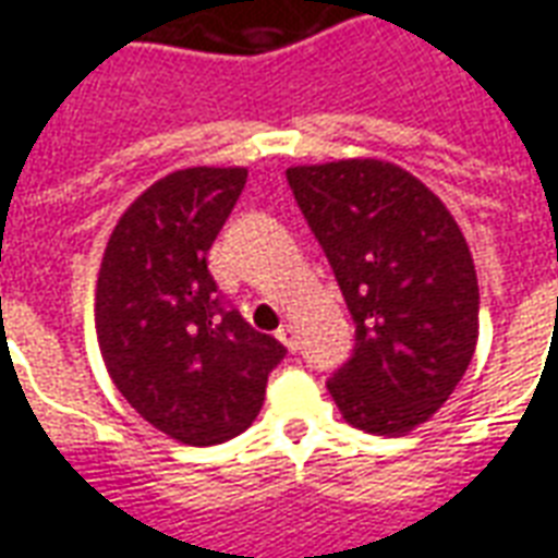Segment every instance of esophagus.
Here are the masks:
<instances>
[{
	"instance_id": "1",
	"label": "esophagus",
	"mask_w": 558,
	"mask_h": 558,
	"mask_svg": "<svg viewBox=\"0 0 558 558\" xmlns=\"http://www.w3.org/2000/svg\"><path fill=\"white\" fill-rule=\"evenodd\" d=\"M276 339H279L288 351H298V327H294V324H282V327L276 330Z\"/></svg>"
}]
</instances>
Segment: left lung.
I'll use <instances>...</instances> for the list:
<instances>
[{"label": "left lung", "instance_id": "left-lung-1", "mask_svg": "<svg viewBox=\"0 0 558 558\" xmlns=\"http://www.w3.org/2000/svg\"><path fill=\"white\" fill-rule=\"evenodd\" d=\"M354 318V354L327 381L342 417L405 436L448 402L477 345V276L448 207L378 159L286 171Z\"/></svg>", "mask_w": 558, "mask_h": 558}]
</instances>
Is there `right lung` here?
<instances>
[{"mask_svg": "<svg viewBox=\"0 0 558 558\" xmlns=\"http://www.w3.org/2000/svg\"><path fill=\"white\" fill-rule=\"evenodd\" d=\"M246 168H185L122 213L101 258L96 333L134 412L183 445H222L252 426L286 345L225 303L207 270Z\"/></svg>", "mask_w": 558, "mask_h": 558, "instance_id": "1", "label": "right lung"}]
</instances>
